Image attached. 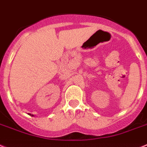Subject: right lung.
<instances>
[{
	"mask_svg": "<svg viewBox=\"0 0 147 147\" xmlns=\"http://www.w3.org/2000/svg\"><path fill=\"white\" fill-rule=\"evenodd\" d=\"M29 115H31V114H29ZM31 116H34V115H31Z\"/></svg>",
	"mask_w": 147,
	"mask_h": 147,
	"instance_id": "right-lung-1",
	"label": "right lung"
}]
</instances>
